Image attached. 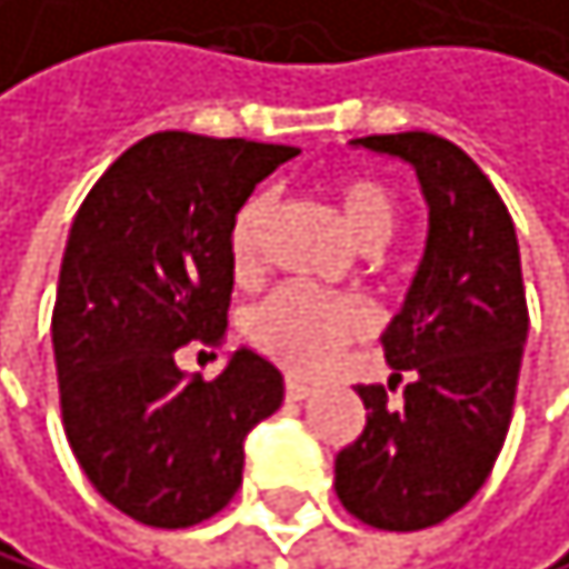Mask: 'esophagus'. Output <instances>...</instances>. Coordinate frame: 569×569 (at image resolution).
I'll return each instance as SVG.
<instances>
[{
	"instance_id": "1",
	"label": "esophagus",
	"mask_w": 569,
	"mask_h": 569,
	"mask_svg": "<svg viewBox=\"0 0 569 569\" xmlns=\"http://www.w3.org/2000/svg\"><path fill=\"white\" fill-rule=\"evenodd\" d=\"M308 395H311V385H308V381L287 378V399H290V402H303Z\"/></svg>"
}]
</instances>
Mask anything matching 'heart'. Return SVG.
<instances>
[{
	"instance_id": "b5f03b06",
	"label": "heart",
	"mask_w": 569,
	"mask_h": 569,
	"mask_svg": "<svg viewBox=\"0 0 569 569\" xmlns=\"http://www.w3.org/2000/svg\"><path fill=\"white\" fill-rule=\"evenodd\" d=\"M336 202L342 223L357 244L381 248L399 223V199L373 174H342L336 181ZM272 216V196H251L230 227V266L237 276H254L266 248V227ZM370 315L353 297H325L303 287H279L254 303L244 332L258 353L293 373H321L332 367L349 342L367 336Z\"/></svg>"
}]
</instances>
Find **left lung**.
I'll return each mask as SVG.
<instances>
[{
	"instance_id": "8db88e82",
	"label": "left lung",
	"mask_w": 569,
	"mask_h": 569,
	"mask_svg": "<svg viewBox=\"0 0 569 569\" xmlns=\"http://www.w3.org/2000/svg\"><path fill=\"white\" fill-rule=\"evenodd\" d=\"M357 142L416 167L430 233L385 332L391 381L357 388L367 427L336 455V493L370 528L419 531L469 503L503 448L528 339L521 251L500 191L461 146L433 132Z\"/></svg>"
}]
</instances>
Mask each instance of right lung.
I'll return each instance as SVG.
<instances>
[{
	"instance_id": "obj_1",
	"label": "right lung",
	"mask_w": 569,
	"mask_h": 569,
	"mask_svg": "<svg viewBox=\"0 0 569 569\" xmlns=\"http://www.w3.org/2000/svg\"><path fill=\"white\" fill-rule=\"evenodd\" d=\"M293 146L153 132L79 206L51 311L69 448L93 490L150 528H191L233 500L248 430L282 373L237 349L220 378L184 373L188 342L223 346L230 227Z\"/></svg>"
}]
</instances>
